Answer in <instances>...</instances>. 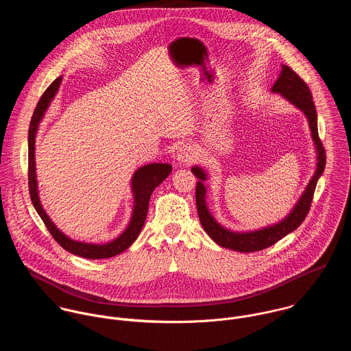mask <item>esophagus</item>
<instances>
[{"instance_id":"esophagus-1","label":"esophagus","mask_w":351,"mask_h":351,"mask_svg":"<svg viewBox=\"0 0 351 351\" xmlns=\"http://www.w3.org/2000/svg\"><path fill=\"white\" fill-rule=\"evenodd\" d=\"M195 158H196V151L192 146L185 145L177 151V160H180L182 163H191L195 160Z\"/></svg>"}]
</instances>
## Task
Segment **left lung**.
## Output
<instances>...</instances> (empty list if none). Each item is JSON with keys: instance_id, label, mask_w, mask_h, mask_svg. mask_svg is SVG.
I'll use <instances>...</instances> for the list:
<instances>
[{"instance_id": "obj_1", "label": "left lung", "mask_w": 351, "mask_h": 351, "mask_svg": "<svg viewBox=\"0 0 351 351\" xmlns=\"http://www.w3.org/2000/svg\"><path fill=\"white\" fill-rule=\"evenodd\" d=\"M271 90L274 93H281L287 100L291 101L293 105H296L305 113L309 123L311 132H312V138L317 150V167L298 205L282 221L258 231H251V232H234V231L226 230L224 227H221L213 220V217L210 216L205 205V188L202 185V181L205 180V173L201 170L200 167H196V166L192 167L193 174L199 178V182L196 185V205H197V213L200 217L201 226L205 230V232L219 246L230 250L239 251V252L263 250L277 243L289 232L295 231L305 220L311 209L317 180L326 167V150L323 147V143L317 132L316 108L312 100V93L308 85L305 84V81L289 66H282L281 74L278 80L274 82Z\"/></svg>"}]
</instances>
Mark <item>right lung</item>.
<instances>
[{
  "label": "right lung",
  "instance_id": "add662e5",
  "mask_svg": "<svg viewBox=\"0 0 351 351\" xmlns=\"http://www.w3.org/2000/svg\"><path fill=\"white\" fill-rule=\"evenodd\" d=\"M62 77H58L50 86L46 89V92L42 95L40 100L38 102L31 124H29V131H28V188H29V195H31V201L42 217L43 223L46 224L47 230L50 231L52 238L60 247L64 250L82 256V258H89V259H102V258H110L114 256L124 250H127L138 238L141 234L143 224L147 217V210H149V202H150L151 195L154 189L163 182L165 178L171 171V166L166 163H150L147 166L141 167L134 178H132V191L135 196V206H134V215L131 219V223L128 228L113 242L108 245H89V243H81L71 241L70 238L64 237L51 221L50 217L45 212V209L40 205V201L38 197V186H36V174H35V135L36 130L39 125V121L42 120L47 106L50 105L51 100L53 99L55 93L58 92V88L60 85Z\"/></svg>",
  "mask_w": 351,
  "mask_h": 351
}]
</instances>
